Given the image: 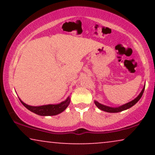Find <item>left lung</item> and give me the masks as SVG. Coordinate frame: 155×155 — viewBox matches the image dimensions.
I'll use <instances>...</instances> for the list:
<instances>
[{
	"mask_svg": "<svg viewBox=\"0 0 155 155\" xmlns=\"http://www.w3.org/2000/svg\"><path fill=\"white\" fill-rule=\"evenodd\" d=\"M144 89H145V87L143 88V90H142V91L140 92L139 95H138L136 98H135L134 100L130 101V102L127 103V104L122 105V106H120V107H117V108L109 107V106H104V105L99 104V103L97 102V101H95V104L97 106V107L98 108H100L101 110H102V111H106V112H109V113H117V112L122 111H124V110H126V109H127V108L132 107L133 106H134V105L140 100L142 95H143V91H144Z\"/></svg>",
	"mask_w": 155,
	"mask_h": 155,
	"instance_id": "left-lung-1",
	"label": "left lung"
}]
</instances>
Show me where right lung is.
Segmentation results:
<instances>
[{
  "label": "right lung",
  "mask_w": 155,
  "mask_h": 155,
  "mask_svg": "<svg viewBox=\"0 0 155 155\" xmlns=\"http://www.w3.org/2000/svg\"><path fill=\"white\" fill-rule=\"evenodd\" d=\"M70 97H68L65 101L60 103L59 104L44 105V106H28V105L23 103L21 100L20 101L25 107H26L28 110L36 114L41 115V116H54V115H57L63 112L70 104Z\"/></svg>",
  "instance_id": "right-lung-1"
}]
</instances>
